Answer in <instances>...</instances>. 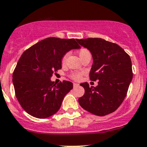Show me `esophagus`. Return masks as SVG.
Returning <instances> with one entry per match:
<instances>
[{
    "label": "esophagus",
    "instance_id": "obj_1",
    "mask_svg": "<svg viewBox=\"0 0 147 147\" xmlns=\"http://www.w3.org/2000/svg\"><path fill=\"white\" fill-rule=\"evenodd\" d=\"M79 86V84H76V83H73V86H74V88L77 87V86Z\"/></svg>",
    "mask_w": 147,
    "mask_h": 147
}]
</instances>
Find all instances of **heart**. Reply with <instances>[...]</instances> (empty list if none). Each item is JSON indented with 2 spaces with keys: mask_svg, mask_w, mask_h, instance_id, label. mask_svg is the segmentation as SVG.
Here are the masks:
<instances>
[{
  "mask_svg": "<svg viewBox=\"0 0 147 147\" xmlns=\"http://www.w3.org/2000/svg\"><path fill=\"white\" fill-rule=\"evenodd\" d=\"M78 55L80 56V58L81 59H82L86 55H91V53L89 52V49H86V48H81L80 50L78 51ZM68 55H69V53H65L63 55V58H62V60H61V63L63 65H64L66 62V60H67V58H68ZM83 72H72L69 75V77L71 78L72 79L75 80V81H79V80H81V78H82V75H83Z\"/></svg>",
  "mask_w": 147,
  "mask_h": 147,
  "instance_id": "obj_1",
  "label": "heart"
}]
</instances>
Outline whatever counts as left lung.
I'll return each instance as SVG.
<instances>
[{
	"mask_svg": "<svg viewBox=\"0 0 147 147\" xmlns=\"http://www.w3.org/2000/svg\"><path fill=\"white\" fill-rule=\"evenodd\" d=\"M77 41L92 53L93 64L89 78L98 84L95 87L89 86L87 82L80 84L85 93L79 98V104L95 115L110 114L127 96L133 75L131 58L118 44L102 38L77 39Z\"/></svg>",
	"mask_w": 147,
	"mask_h": 147,
	"instance_id": "obj_1",
	"label": "left lung"
}]
</instances>
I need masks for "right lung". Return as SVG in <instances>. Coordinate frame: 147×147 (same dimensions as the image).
Wrapping results in <instances>:
<instances>
[{
  "label": "right lung",
  "instance_id": "add662e5",
  "mask_svg": "<svg viewBox=\"0 0 147 147\" xmlns=\"http://www.w3.org/2000/svg\"><path fill=\"white\" fill-rule=\"evenodd\" d=\"M80 47L74 38H48L24 51L14 70L12 82L15 96L28 114L47 118L59 110L73 84L67 81L56 84L50 78L61 69L63 55Z\"/></svg>",
  "mask_w": 147,
  "mask_h": 147
}]
</instances>
